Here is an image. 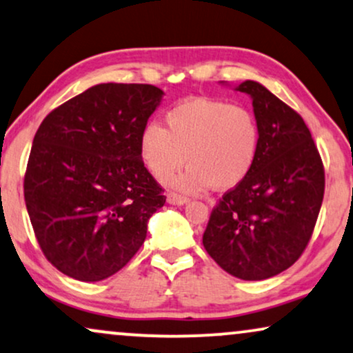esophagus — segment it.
Instances as JSON below:
<instances>
[{"label":"esophagus","instance_id":"obj_1","mask_svg":"<svg viewBox=\"0 0 353 353\" xmlns=\"http://www.w3.org/2000/svg\"><path fill=\"white\" fill-rule=\"evenodd\" d=\"M167 201L170 204H185L188 199H186V196H183V194H178L175 193V191H168L167 193Z\"/></svg>","mask_w":353,"mask_h":353}]
</instances>
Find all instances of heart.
Masks as SVG:
<instances>
[{"mask_svg": "<svg viewBox=\"0 0 353 353\" xmlns=\"http://www.w3.org/2000/svg\"><path fill=\"white\" fill-rule=\"evenodd\" d=\"M260 124L254 111L223 99L193 98L165 114V128L145 124L139 136V155L157 180L183 167L176 188L201 193L210 186L230 190L250 175L260 152Z\"/></svg>", "mask_w": 353, "mask_h": 353, "instance_id": "1", "label": "heart"}]
</instances>
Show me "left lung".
I'll return each instance as SVG.
<instances>
[{"label":"left lung","instance_id":"left-lung-1","mask_svg":"<svg viewBox=\"0 0 353 353\" xmlns=\"http://www.w3.org/2000/svg\"><path fill=\"white\" fill-rule=\"evenodd\" d=\"M252 97L262 141L250 175L212 208L203 245L241 280H265L290 268L310 243L324 198V165L310 129L293 108L256 81Z\"/></svg>","mask_w":353,"mask_h":353}]
</instances>
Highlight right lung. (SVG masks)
I'll return each instance as SVG.
<instances>
[{
  "instance_id": "1",
  "label": "right lung",
  "mask_w": 353,
  "mask_h": 353,
  "mask_svg": "<svg viewBox=\"0 0 353 353\" xmlns=\"http://www.w3.org/2000/svg\"><path fill=\"white\" fill-rule=\"evenodd\" d=\"M163 91L101 83L50 111L24 175L30 224L63 275L101 281L125 267L167 196L139 155V136Z\"/></svg>"
}]
</instances>
